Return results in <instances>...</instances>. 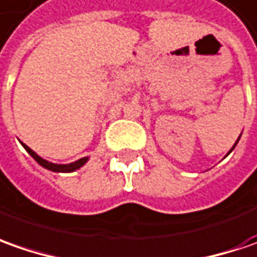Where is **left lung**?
Here are the masks:
<instances>
[{
	"label": "left lung",
	"instance_id": "1",
	"mask_svg": "<svg viewBox=\"0 0 257 257\" xmlns=\"http://www.w3.org/2000/svg\"><path fill=\"white\" fill-rule=\"evenodd\" d=\"M237 141H239V139H237ZM236 144H237V142H236ZM236 144H234V146H236ZM234 146H233V148H234ZM233 148H232V149H233ZM232 149H230V151H232Z\"/></svg>",
	"mask_w": 257,
	"mask_h": 257
}]
</instances>
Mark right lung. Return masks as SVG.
<instances>
[{"instance_id": "right-lung-1", "label": "right lung", "mask_w": 257, "mask_h": 257, "mask_svg": "<svg viewBox=\"0 0 257 257\" xmlns=\"http://www.w3.org/2000/svg\"><path fill=\"white\" fill-rule=\"evenodd\" d=\"M23 144V142H21ZM23 146L25 148V151L30 154V155L41 165V166H44V168H47L49 171H52V172H72V171H76V169H79L82 165L88 161V158H82V159H79V161H76V162H72V164H68V165H57V164H51L48 161H45V159H42L41 156H38L34 151H32L31 148H28V146L23 144Z\"/></svg>"}]
</instances>
